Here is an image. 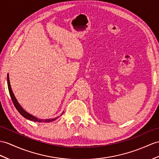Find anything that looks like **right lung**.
<instances>
[{
    "mask_svg": "<svg viewBox=\"0 0 159 159\" xmlns=\"http://www.w3.org/2000/svg\"><path fill=\"white\" fill-rule=\"evenodd\" d=\"M7 84H8V88H9V94L11 96V98L12 99V101L14 104V105L16 108V109L18 111V112L20 113L23 117H25L27 119H29L30 121H38V122H44V123H50L53 121H55L58 117H56L55 119H38L37 117H34V116L30 115V113H28V112H26L23 108L21 107V106L20 104H19V102H17V100L15 98V96L13 94V92L12 91V89H11V84H10V81H9V74H7Z\"/></svg>",
    "mask_w": 159,
    "mask_h": 159,
    "instance_id": "1",
    "label": "right lung"
}]
</instances>
